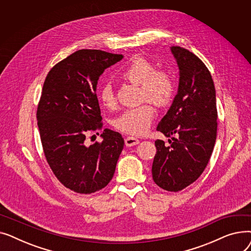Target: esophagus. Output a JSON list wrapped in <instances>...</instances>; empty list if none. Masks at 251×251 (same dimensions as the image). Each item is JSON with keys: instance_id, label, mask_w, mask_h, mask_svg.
<instances>
[{"instance_id": "esophagus-1", "label": "esophagus", "mask_w": 251, "mask_h": 251, "mask_svg": "<svg viewBox=\"0 0 251 251\" xmlns=\"http://www.w3.org/2000/svg\"><path fill=\"white\" fill-rule=\"evenodd\" d=\"M138 143H139V139H137L135 137H132V136H128L125 139V146L126 147H134V146H137Z\"/></svg>"}]
</instances>
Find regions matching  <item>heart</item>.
Listing matches in <instances>:
<instances>
[{
    "instance_id": "heart-1",
    "label": "heart",
    "mask_w": 251,
    "mask_h": 251,
    "mask_svg": "<svg viewBox=\"0 0 251 251\" xmlns=\"http://www.w3.org/2000/svg\"><path fill=\"white\" fill-rule=\"evenodd\" d=\"M125 80L140 84L141 97L150 100L159 107L168 104L173 98L175 84L171 75L163 70H154V66L149 60L134 56L121 72ZM100 102L109 109L116 107V97L112 85L107 82L99 90ZM154 117V110L149 102L135 108L125 110L114 121V126L130 135H141L147 132Z\"/></svg>"
}]
</instances>
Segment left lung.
I'll return each mask as SVG.
<instances>
[{
    "label": "left lung",
    "mask_w": 251,
    "mask_h": 251,
    "mask_svg": "<svg viewBox=\"0 0 251 251\" xmlns=\"http://www.w3.org/2000/svg\"><path fill=\"white\" fill-rule=\"evenodd\" d=\"M179 69L177 95L156 130L171 137L170 147L154 142L151 173L157 186L177 192L199 179L214 151L217 137L216 89L212 75L191 51L171 47Z\"/></svg>",
    "instance_id": "obj_1"
}]
</instances>
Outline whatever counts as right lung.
Returning <instances> with one entry per match:
<instances>
[{"mask_svg": "<svg viewBox=\"0 0 251 251\" xmlns=\"http://www.w3.org/2000/svg\"><path fill=\"white\" fill-rule=\"evenodd\" d=\"M123 55L79 50L50 69L44 83L36 118L47 161L58 180L74 192L89 194L112 180L124 139L103 129L100 143L87 147L86 134L101 128L97 98L103 71Z\"/></svg>", "mask_w": 251, "mask_h": 251, "instance_id": "right-lung-1", "label": "right lung"}]
</instances>
